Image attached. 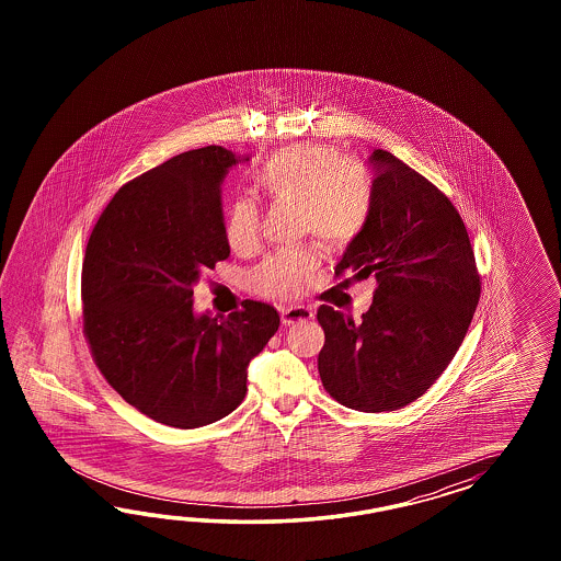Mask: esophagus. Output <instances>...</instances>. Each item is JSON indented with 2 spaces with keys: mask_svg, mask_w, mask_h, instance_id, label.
I'll list each match as a JSON object with an SVG mask.
<instances>
[{
  "mask_svg": "<svg viewBox=\"0 0 561 561\" xmlns=\"http://www.w3.org/2000/svg\"><path fill=\"white\" fill-rule=\"evenodd\" d=\"M282 323L294 324L300 321H310L314 317L310 306H289V308H282Z\"/></svg>",
  "mask_w": 561,
  "mask_h": 561,
  "instance_id": "1",
  "label": "esophagus"
}]
</instances>
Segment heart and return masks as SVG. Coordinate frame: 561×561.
<instances>
[{
    "label": "heart",
    "instance_id": "1",
    "mask_svg": "<svg viewBox=\"0 0 561 561\" xmlns=\"http://www.w3.org/2000/svg\"><path fill=\"white\" fill-rule=\"evenodd\" d=\"M255 185L272 204L298 205V224L306 237H317L329 249L354 242L373 211V191L354 160L329 146H294L255 172ZM261 211L251 199L228 205L224 234L237 255L259 249ZM319 267L312 249L267 256L253 273V289L272 300L302 296Z\"/></svg>",
    "mask_w": 561,
    "mask_h": 561
}]
</instances>
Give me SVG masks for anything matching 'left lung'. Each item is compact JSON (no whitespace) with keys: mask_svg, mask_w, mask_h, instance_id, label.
Returning a JSON list of instances; mask_svg holds the SVG:
<instances>
[{"mask_svg":"<svg viewBox=\"0 0 561 561\" xmlns=\"http://www.w3.org/2000/svg\"><path fill=\"white\" fill-rule=\"evenodd\" d=\"M373 211L335 275L376 279L362 323L323 305L324 391L376 413L420 399L457 354L476 314L481 282L457 207L391 152L374 150ZM345 279V284L350 282Z\"/></svg>","mask_w":561,"mask_h":561,"instance_id":"obj_1","label":"left lung"}]
</instances>
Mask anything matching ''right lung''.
I'll return each instance as SVG.
<instances>
[{"label": "right lung", "instance_id": "obj_1", "mask_svg": "<svg viewBox=\"0 0 561 561\" xmlns=\"http://www.w3.org/2000/svg\"><path fill=\"white\" fill-rule=\"evenodd\" d=\"M240 160L221 146L170 158L123 185L88 238L85 341L106 382L158 424L191 430L232 413L279 327L255 300L228 317L193 312V286L230 255L220 185Z\"/></svg>", "mask_w": 561, "mask_h": 561}]
</instances>
